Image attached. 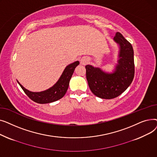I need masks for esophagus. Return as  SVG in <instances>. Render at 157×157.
<instances>
[{
  "mask_svg": "<svg viewBox=\"0 0 157 157\" xmlns=\"http://www.w3.org/2000/svg\"><path fill=\"white\" fill-rule=\"evenodd\" d=\"M88 59H86V58H83V59H81V63L82 65H86L88 63Z\"/></svg>",
  "mask_w": 157,
  "mask_h": 157,
  "instance_id": "34e87169",
  "label": "esophagus"
}]
</instances>
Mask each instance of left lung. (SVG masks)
<instances>
[{
	"label": "left lung",
	"mask_w": 157,
	"mask_h": 157,
	"mask_svg": "<svg viewBox=\"0 0 157 157\" xmlns=\"http://www.w3.org/2000/svg\"><path fill=\"white\" fill-rule=\"evenodd\" d=\"M114 41L120 44V60L113 74H107L99 68L87 65L86 76L90 90L98 97L111 99L118 97L130 86L135 73L134 50L132 44L117 32Z\"/></svg>",
	"instance_id": "obj_1"
}]
</instances>
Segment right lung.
<instances>
[{"mask_svg":"<svg viewBox=\"0 0 157 157\" xmlns=\"http://www.w3.org/2000/svg\"><path fill=\"white\" fill-rule=\"evenodd\" d=\"M79 64L78 61L74 62L66 67L63 72L61 77L57 83L52 88L41 92H32L24 88L20 85L23 92L30 98L32 101L39 104H47L55 102L62 98L67 92L69 87V81L72 77L74 69Z\"/></svg>","mask_w":157,"mask_h":157,"instance_id":"add662e5","label":"right lung"}]
</instances>
